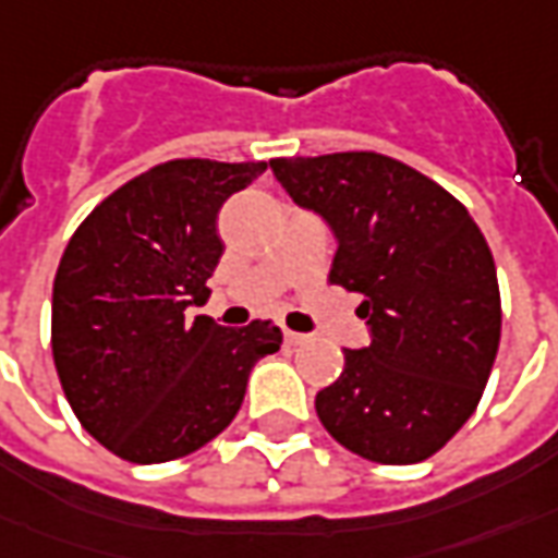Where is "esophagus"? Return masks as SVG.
<instances>
[{
    "instance_id": "34e87169",
    "label": "esophagus",
    "mask_w": 558,
    "mask_h": 558,
    "mask_svg": "<svg viewBox=\"0 0 558 558\" xmlns=\"http://www.w3.org/2000/svg\"><path fill=\"white\" fill-rule=\"evenodd\" d=\"M286 343H288V345H301V343H306V333H298V330H286Z\"/></svg>"
}]
</instances>
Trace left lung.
Listing matches in <instances>:
<instances>
[{
  "label": "left lung",
  "instance_id": "left-lung-1",
  "mask_svg": "<svg viewBox=\"0 0 558 558\" xmlns=\"http://www.w3.org/2000/svg\"><path fill=\"white\" fill-rule=\"evenodd\" d=\"M276 182L337 240L330 282L364 294L371 343L345 349L316 413L379 464L434 456L477 410L501 340L495 260L459 199L374 151L270 160Z\"/></svg>",
  "mask_w": 558,
  "mask_h": 558
}]
</instances>
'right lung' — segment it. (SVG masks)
Wrapping results in <instances>:
<instances>
[{"instance_id":"1","label":"right lung","mask_w":558,"mask_h":558,"mask_svg":"<svg viewBox=\"0 0 558 558\" xmlns=\"http://www.w3.org/2000/svg\"><path fill=\"white\" fill-rule=\"evenodd\" d=\"M267 163L169 160L106 197L69 240L53 279L51 349L69 403L133 464L206 447L240 413L248 374L279 352L272 322L221 328L187 316L225 242L218 213Z\"/></svg>"}]
</instances>
